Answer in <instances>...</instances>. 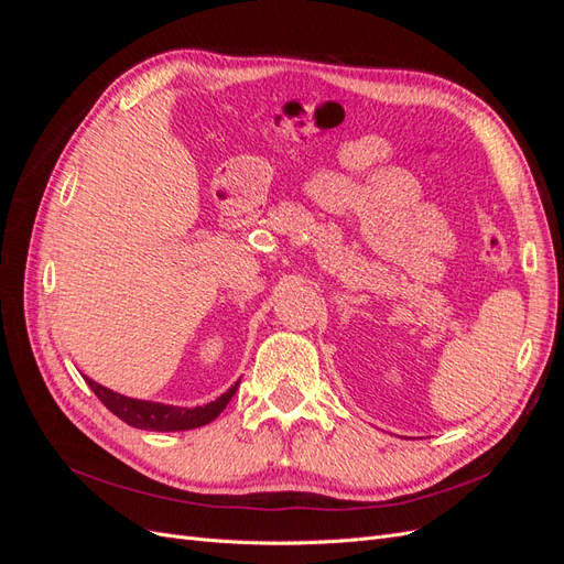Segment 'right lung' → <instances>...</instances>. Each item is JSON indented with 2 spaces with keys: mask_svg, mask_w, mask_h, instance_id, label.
<instances>
[{
  "mask_svg": "<svg viewBox=\"0 0 564 564\" xmlns=\"http://www.w3.org/2000/svg\"><path fill=\"white\" fill-rule=\"evenodd\" d=\"M87 383L96 392V398L124 423L133 425V429H141V431H162V433L191 431V429H199V425L214 421L220 412H224L226 404L235 395L237 386H240V381H237L228 392H224V395H220L212 404L187 409V406H169V404H160V402L124 398V395H119V392H112L91 379H87Z\"/></svg>",
  "mask_w": 564,
  "mask_h": 564,
  "instance_id": "1",
  "label": "right lung"
}]
</instances>
